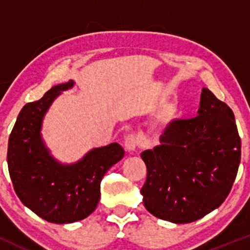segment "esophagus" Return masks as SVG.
I'll list each match as a JSON object with an SVG mask.
<instances>
[{
	"mask_svg": "<svg viewBox=\"0 0 250 250\" xmlns=\"http://www.w3.org/2000/svg\"><path fill=\"white\" fill-rule=\"evenodd\" d=\"M137 143H139V140H137V137L135 136V135H133V134L127 135L125 139V150L129 151V153H130V151H134L137 147Z\"/></svg>",
	"mask_w": 250,
	"mask_h": 250,
	"instance_id": "34e87169",
	"label": "esophagus"
}]
</instances>
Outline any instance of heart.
Returning a JSON list of instances; mask_svg holds the SVG:
<instances>
[{"label":"heart","instance_id":"obj_1","mask_svg":"<svg viewBox=\"0 0 250 250\" xmlns=\"http://www.w3.org/2000/svg\"><path fill=\"white\" fill-rule=\"evenodd\" d=\"M169 115H170V114H169V113H166V114H163V115L161 116V120H166V119H167V117H168Z\"/></svg>","mask_w":250,"mask_h":250}]
</instances>
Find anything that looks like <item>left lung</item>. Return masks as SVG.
<instances>
[{
	"instance_id": "obj_1",
	"label": "left lung",
	"mask_w": 250,
	"mask_h": 250,
	"mask_svg": "<svg viewBox=\"0 0 250 250\" xmlns=\"http://www.w3.org/2000/svg\"><path fill=\"white\" fill-rule=\"evenodd\" d=\"M141 157L149 213L173 223L199 220L222 205L236 177L241 140L234 113L203 88L197 116L169 123L160 145Z\"/></svg>"
}]
</instances>
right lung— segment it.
Instances as JSON below:
<instances>
[{
  "instance_id": "right-lung-1",
  "label": "right lung",
  "mask_w": 250,
  "mask_h": 250,
  "mask_svg": "<svg viewBox=\"0 0 250 250\" xmlns=\"http://www.w3.org/2000/svg\"><path fill=\"white\" fill-rule=\"evenodd\" d=\"M74 85L70 80L27 103L8 142V168L16 195L31 211L57 225L83 220L95 210L103 176L125 156V149L115 142L90 149L71 163L51 154L42 136L43 120L57 97Z\"/></svg>"
}]
</instances>
